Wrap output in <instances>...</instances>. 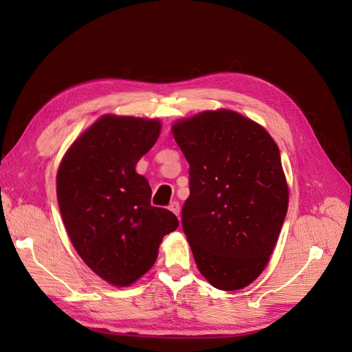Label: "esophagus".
Returning a JSON list of instances; mask_svg holds the SVG:
<instances>
[{
	"label": "esophagus",
	"instance_id": "34e87169",
	"mask_svg": "<svg viewBox=\"0 0 352 352\" xmlns=\"http://www.w3.org/2000/svg\"><path fill=\"white\" fill-rule=\"evenodd\" d=\"M168 210H170V211H172V212H173V214H176L177 217L180 216V206H179V202H177V201H173V202H172V204H170V206H168Z\"/></svg>",
	"mask_w": 352,
	"mask_h": 352
}]
</instances>
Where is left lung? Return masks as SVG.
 <instances>
[{
	"label": "left lung",
	"instance_id": "8db88e82",
	"mask_svg": "<svg viewBox=\"0 0 352 352\" xmlns=\"http://www.w3.org/2000/svg\"><path fill=\"white\" fill-rule=\"evenodd\" d=\"M172 133L189 163L182 226L197 267L217 289H242L267 265L287 211L279 146L228 109L176 120Z\"/></svg>",
	"mask_w": 352,
	"mask_h": 352
}]
</instances>
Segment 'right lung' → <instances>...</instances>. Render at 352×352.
Listing matches in <instances>:
<instances>
[{
  "instance_id": "add662e5",
  "label": "right lung",
  "mask_w": 352,
  "mask_h": 352,
  "mask_svg": "<svg viewBox=\"0 0 352 352\" xmlns=\"http://www.w3.org/2000/svg\"><path fill=\"white\" fill-rule=\"evenodd\" d=\"M162 122L104 114L69 146L57 170V199L74 250L102 280L126 287L150 270L172 211L151 206L136 163L151 150Z\"/></svg>"
}]
</instances>
